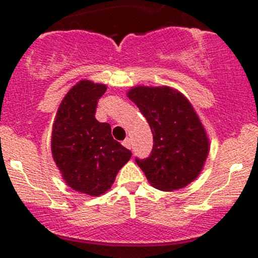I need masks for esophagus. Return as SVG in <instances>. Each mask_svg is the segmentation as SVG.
Here are the masks:
<instances>
[{
  "label": "esophagus",
  "instance_id": "1",
  "mask_svg": "<svg viewBox=\"0 0 258 258\" xmlns=\"http://www.w3.org/2000/svg\"><path fill=\"white\" fill-rule=\"evenodd\" d=\"M122 146H123V147H126L127 149H131V147H132V142H131V139H130V138H126L125 141L122 142Z\"/></svg>",
  "mask_w": 258,
  "mask_h": 258
}]
</instances>
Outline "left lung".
<instances>
[{"instance_id":"left-lung-1","label":"left lung","mask_w":258,"mask_h":258,"mask_svg":"<svg viewBox=\"0 0 258 258\" xmlns=\"http://www.w3.org/2000/svg\"><path fill=\"white\" fill-rule=\"evenodd\" d=\"M127 97L138 106L153 133L150 155L136 158L150 184L172 191L193 182L203 170L210 143L190 102L167 86H137Z\"/></svg>"}]
</instances>
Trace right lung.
<instances>
[{
    "instance_id": "add662e5",
    "label": "right lung",
    "mask_w": 258,
    "mask_h": 258,
    "mask_svg": "<svg viewBox=\"0 0 258 258\" xmlns=\"http://www.w3.org/2000/svg\"><path fill=\"white\" fill-rule=\"evenodd\" d=\"M106 86L81 80L65 94L52 130V155L67 184L98 197L110 189L132 153L111 136V127L96 120Z\"/></svg>"
}]
</instances>
